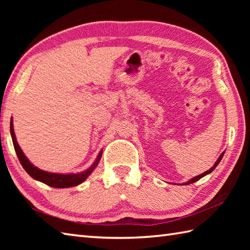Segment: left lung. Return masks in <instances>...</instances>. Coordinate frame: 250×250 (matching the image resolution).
<instances>
[{"label":"left lung","instance_id":"obj_1","mask_svg":"<svg viewBox=\"0 0 250 250\" xmlns=\"http://www.w3.org/2000/svg\"><path fill=\"white\" fill-rule=\"evenodd\" d=\"M224 155H225V152H222V153H221V155H220V157L218 158V160H217V161H216V163H215V164H214V166H213V167H210V168L208 169V171H206V172H204V173H202V174L198 175V176H195V177H193L192 179H190V180H189V182H187V183H185L184 185H189V184H192V183H195V182H198V180H199V179H201L202 177H204V176H205V175H207V174H209V173H211V172H213V171H214V169H215V167H216L217 166H218V164H219V162L221 161V159H222V157H224Z\"/></svg>","mask_w":250,"mask_h":250}]
</instances>
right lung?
<instances>
[{"label": "right lung", "instance_id": "obj_1", "mask_svg": "<svg viewBox=\"0 0 250 250\" xmlns=\"http://www.w3.org/2000/svg\"><path fill=\"white\" fill-rule=\"evenodd\" d=\"M10 135H12L13 144L15 147L16 153H17V157L19 159L21 166H22V167L25 169V172L28 173L32 178L40 180V182L48 185V186H50V187H54V188H70V187H74V186H77L79 184L83 183L84 180L87 179L89 175L94 171V168L97 167V166L101 160V157H102L103 150H101L92 166L88 167L86 171L81 172V173H76V174L49 173V172L43 171V169H40L39 167H34L33 164H32L28 160V158L24 156L23 151L21 150L20 146L18 145L17 140H16L13 121H10Z\"/></svg>", "mask_w": 250, "mask_h": 250}]
</instances>
